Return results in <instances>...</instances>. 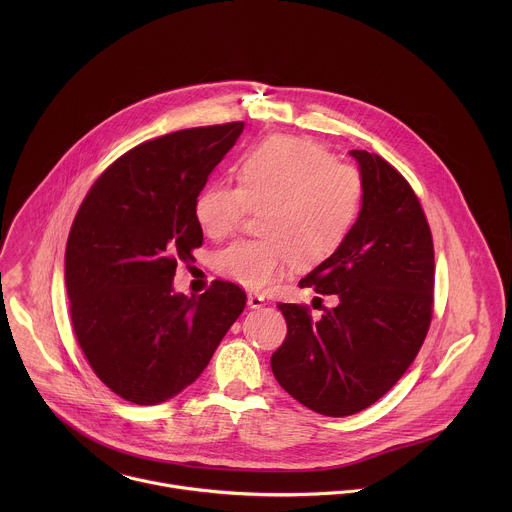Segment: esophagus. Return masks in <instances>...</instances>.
Listing matches in <instances>:
<instances>
[{
  "label": "esophagus",
  "instance_id": "obj_1",
  "mask_svg": "<svg viewBox=\"0 0 512 512\" xmlns=\"http://www.w3.org/2000/svg\"><path fill=\"white\" fill-rule=\"evenodd\" d=\"M264 303H266L264 295H260V293H248V307L260 309Z\"/></svg>",
  "mask_w": 512,
  "mask_h": 512
}]
</instances>
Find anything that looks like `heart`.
I'll return each mask as SVG.
<instances>
[{
	"label": "heart",
	"instance_id": "b5f03b06",
	"mask_svg": "<svg viewBox=\"0 0 512 512\" xmlns=\"http://www.w3.org/2000/svg\"><path fill=\"white\" fill-rule=\"evenodd\" d=\"M238 187L215 183L201 191L195 217L213 240L232 236L250 211L260 213L262 238L242 240L217 258L220 276L264 292L293 264L329 260L353 232L365 199L361 173L337 163L325 147L276 136L250 149L236 167Z\"/></svg>",
	"mask_w": 512,
	"mask_h": 512
}]
</instances>
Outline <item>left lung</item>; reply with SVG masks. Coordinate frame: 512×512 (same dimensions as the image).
Here are the masks:
<instances>
[{
	"label": "left lung",
	"mask_w": 512,
	"mask_h": 512,
	"mask_svg": "<svg viewBox=\"0 0 512 512\" xmlns=\"http://www.w3.org/2000/svg\"><path fill=\"white\" fill-rule=\"evenodd\" d=\"M365 185L345 244L301 288L337 295L311 319L278 303L288 323L272 372L297 402L323 416H351L382 398L414 363L432 321L434 242L410 183L380 155L353 149Z\"/></svg>",
	"instance_id": "obj_1"
}]
</instances>
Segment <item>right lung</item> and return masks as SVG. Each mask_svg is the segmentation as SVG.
I'll list each match as a JSON object with an SVG mask.
<instances>
[{"label":"right lung","mask_w":512,"mask_h":512,"mask_svg":"<svg viewBox=\"0 0 512 512\" xmlns=\"http://www.w3.org/2000/svg\"><path fill=\"white\" fill-rule=\"evenodd\" d=\"M244 122L173 132L116 159L84 197L65 252L78 345L120 398L153 406L207 368L246 293L215 280L199 297L173 290L177 262L203 244L195 203Z\"/></svg>","instance_id":"obj_1"}]
</instances>
